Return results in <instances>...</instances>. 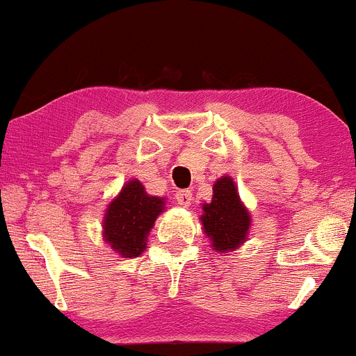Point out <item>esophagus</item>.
<instances>
[{
	"label": "esophagus",
	"instance_id": "obj_1",
	"mask_svg": "<svg viewBox=\"0 0 356 356\" xmlns=\"http://www.w3.org/2000/svg\"><path fill=\"white\" fill-rule=\"evenodd\" d=\"M177 202L179 204V206H192L193 202V193L192 190H178L177 192Z\"/></svg>",
	"mask_w": 356,
	"mask_h": 356
}]
</instances>
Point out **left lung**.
<instances>
[{
    "instance_id": "8db88e82",
    "label": "left lung",
    "mask_w": 356,
    "mask_h": 356,
    "mask_svg": "<svg viewBox=\"0 0 356 356\" xmlns=\"http://www.w3.org/2000/svg\"><path fill=\"white\" fill-rule=\"evenodd\" d=\"M202 227L218 252L235 251L248 238L251 214L238 197L230 177H221L213 186L211 202L202 204Z\"/></svg>"
}]
</instances>
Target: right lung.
I'll return each mask as SVG.
<instances>
[{"label":"right lung","mask_w":356,"mask_h":356,"mask_svg":"<svg viewBox=\"0 0 356 356\" xmlns=\"http://www.w3.org/2000/svg\"><path fill=\"white\" fill-rule=\"evenodd\" d=\"M164 202L163 197L149 195L138 179H129L105 211L104 241L122 258L140 256Z\"/></svg>","instance_id":"right-lung-1"}]
</instances>
